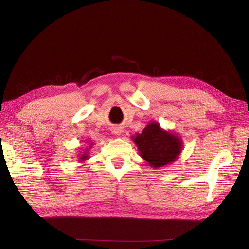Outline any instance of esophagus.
Here are the masks:
<instances>
[{"label": "esophagus", "mask_w": 249, "mask_h": 249, "mask_svg": "<svg viewBox=\"0 0 249 249\" xmlns=\"http://www.w3.org/2000/svg\"><path fill=\"white\" fill-rule=\"evenodd\" d=\"M112 130H113L112 132L114 133V134H117V135H118V134H120V133H121V130H120L119 128H114V129H112Z\"/></svg>", "instance_id": "34e87169"}]
</instances>
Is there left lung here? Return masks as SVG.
<instances>
[{
  "label": "left lung",
  "mask_w": 249,
  "mask_h": 249,
  "mask_svg": "<svg viewBox=\"0 0 249 249\" xmlns=\"http://www.w3.org/2000/svg\"><path fill=\"white\" fill-rule=\"evenodd\" d=\"M134 139L143 160L154 168L163 167L174 161L180 153L179 138L162 131L159 124H148Z\"/></svg>",
  "instance_id": "8db88e82"
}]
</instances>
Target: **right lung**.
Segmentation results:
<instances>
[{"label": "right lung", "mask_w": 249, "mask_h": 249, "mask_svg": "<svg viewBox=\"0 0 249 249\" xmlns=\"http://www.w3.org/2000/svg\"><path fill=\"white\" fill-rule=\"evenodd\" d=\"M90 144H92V143H90ZM87 154H83L81 157H80V160H87Z\"/></svg>", "instance_id": "obj_1"}]
</instances>
